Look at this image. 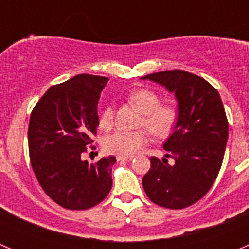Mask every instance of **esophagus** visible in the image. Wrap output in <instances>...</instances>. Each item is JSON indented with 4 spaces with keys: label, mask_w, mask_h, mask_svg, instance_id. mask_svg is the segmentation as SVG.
I'll use <instances>...</instances> for the list:
<instances>
[{
    "label": "esophagus",
    "mask_w": 249,
    "mask_h": 249,
    "mask_svg": "<svg viewBox=\"0 0 249 249\" xmlns=\"http://www.w3.org/2000/svg\"><path fill=\"white\" fill-rule=\"evenodd\" d=\"M133 156H117L118 162H123V160H131Z\"/></svg>",
    "instance_id": "34e87169"
}]
</instances>
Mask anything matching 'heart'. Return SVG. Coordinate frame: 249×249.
Here are the masks:
<instances>
[{
  "instance_id": "1",
  "label": "heart",
  "mask_w": 249,
  "mask_h": 249,
  "mask_svg": "<svg viewBox=\"0 0 249 249\" xmlns=\"http://www.w3.org/2000/svg\"><path fill=\"white\" fill-rule=\"evenodd\" d=\"M131 102L135 103L143 113L141 126H144L157 137H166L172 132L177 122V109L172 105H160V98L156 92L141 89L129 94ZM114 111L107 106L100 114L101 128H109L113 124ZM149 141L147 131H116L105 138L106 152L117 156H133Z\"/></svg>"
}]
</instances>
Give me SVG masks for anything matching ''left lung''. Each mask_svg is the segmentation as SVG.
<instances>
[{"instance_id": "1", "label": "left lung", "mask_w": 249, "mask_h": 249, "mask_svg": "<svg viewBox=\"0 0 249 249\" xmlns=\"http://www.w3.org/2000/svg\"><path fill=\"white\" fill-rule=\"evenodd\" d=\"M175 93L177 122L163 148L175 163L151 157L143 176L144 192L153 203L171 210L192 206L203 197L218 176L228 138V121L218 91L204 78L182 70L147 74Z\"/></svg>"}]
</instances>
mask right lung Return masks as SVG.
I'll return each mask as SVG.
<instances>
[{"mask_svg":"<svg viewBox=\"0 0 249 249\" xmlns=\"http://www.w3.org/2000/svg\"><path fill=\"white\" fill-rule=\"evenodd\" d=\"M107 82V77L77 74L50 87L31 113V166L46 195L67 210H89L112 188L116 158L89 163L82 157L97 131V105Z\"/></svg>","mask_w":249,"mask_h":249,"instance_id":"obj_1","label":"right lung"}]
</instances>
